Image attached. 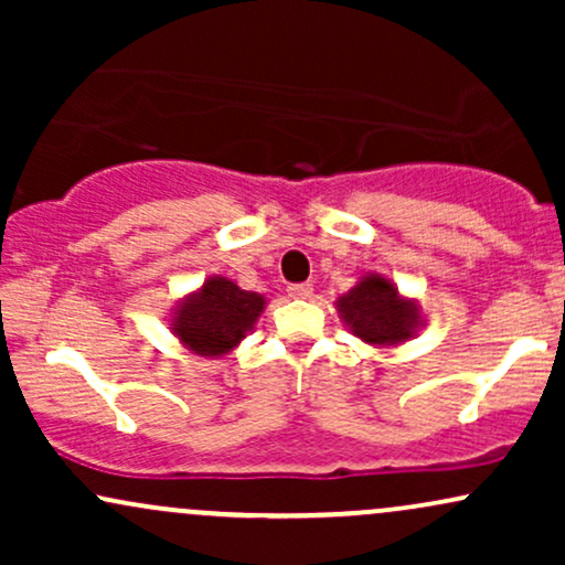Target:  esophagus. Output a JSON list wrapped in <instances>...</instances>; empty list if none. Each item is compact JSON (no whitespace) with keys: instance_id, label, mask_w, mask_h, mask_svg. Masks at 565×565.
I'll return each mask as SVG.
<instances>
[{"instance_id":"esophagus-1","label":"esophagus","mask_w":565,"mask_h":565,"mask_svg":"<svg viewBox=\"0 0 565 565\" xmlns=\"http://www.w3.org/2000/svg\"><path fill=\"white\" fill-rule=\"evenodd\" d=\"M289 297H297V300H308L313 295V284L302 281V284H289Z\"/></svg>"}]
</instances>
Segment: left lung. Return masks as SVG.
<instances>
[{
    "mask_svg": "<svg viewBox=\"0 0 565 565\" xmlns=\"http://www.w3.org/2000/svg\"><path fill=\"white\" fill-rule=\"evenodd\" d=\"M340 313L361 340L374 345L404 342L417 329V305L401 300L387 278L366 276L350 295L340 297Z\"/></svg>",
    "mask_w": 565,
    "mask_h": 565,
    "instance_id": "1",
    "label": "left lung"
}]
</instances>
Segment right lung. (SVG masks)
I'll return each instance as SVG.
<instances>
[{"mask_svg":"<svg viewBox=\"0 0 565 565\" xmlns=\"http://www.w3.org/2000/svg\"><path fill=\"white\" fill-rule=\"evenodd\" d=\"M263 305L260 295L238 289L228 278L217 276L180 305L172 329L193 353H228L263 313Z\"/></svg>","mask_w":565,"mask_h":565,"instance_id":"1","label":"right lung"}]
</instances>
